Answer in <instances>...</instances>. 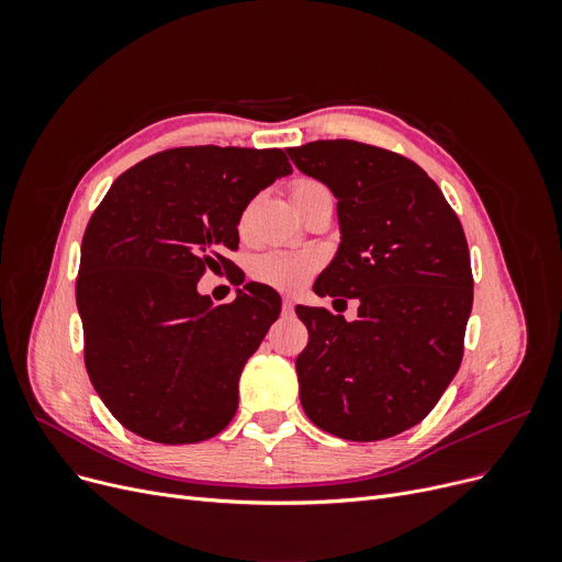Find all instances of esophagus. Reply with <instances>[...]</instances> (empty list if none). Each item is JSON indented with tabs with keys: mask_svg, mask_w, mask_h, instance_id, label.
<instances>
[{
	"mask_svg": "<svg viewBox=\"0 0 562 562\" xmlns=\"http://www.w3.org/2000/svg\"><path fill=\"white\" fill-rule=\"evenodd\" d=\"M282 312H284V314H291V312H293V299H291V296H284V301H282Z\"/></svg>",
	"mask_w": 562,
	"mask_h": 562,
	"instance_id": "esophagus-1",
	"label": "esophagus"
}]
</instances>
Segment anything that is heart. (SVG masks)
<instances>
[{"mask_svg": "<svg viewBox=\"0 0 562 562\" xmlns=\"http://www.w3.org/2000/svg\"><path fill=\"white\" fill-rule=\"evenodd\" d=\"M321 189L318 182L314 180H299L291 187V200L299 198L307 191ZM314 257L305 252H289V250H269L261 252L252 261V276L263 282L271 284L276 289H296L301 286L314 271Z\"/></svg>", "mask_w": 562, "mask_h": 562, "instance_id": "heart-1", "label": "heart"}]
</instances>
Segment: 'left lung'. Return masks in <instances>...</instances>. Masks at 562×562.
I'll use <instances>...</instances> for the list:
<instances>
[{"mask_svg":"<svg viewBox=\"0 0 562 562\" xmlns=\"http://www.w3.org/2000/svg\"><path fill=\"white\" fill-rule=\"evenodd\" d=\"M286 153L337 198L341 244L314 291L360 301L350 323L296 307L310 333L296 358L303 409L341 439L394 437L460 369L474 303L464 229L426 170L396 153L346 138Z\"/></svg>","mask_w":562,"mask_h":562,"instance_id":"8db88e82","label":"left lung"}]
</instances>
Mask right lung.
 Instances as JSON below:
<instances>
[{
	"mask_svg": "<svg viewBox=\"0 0 562 562\" xmlns=\"http://www.w3.org/2000/svg\"><path fill=\"white\" fill-rule=\"evenodd\" d=\"M289 172L278 147H172L117 177L88 221L75 286L83 362L138 437L195 445L236 415L244 364L282 303L248 282L214 305L198 280L234 269L225 252L239 248L244 210Z\"/></svg>",
	"mask_w": 562,
	"mask_h": 562,
	"instance_id": "obj_1",
	"label": "right lung"
}]
</instances>
